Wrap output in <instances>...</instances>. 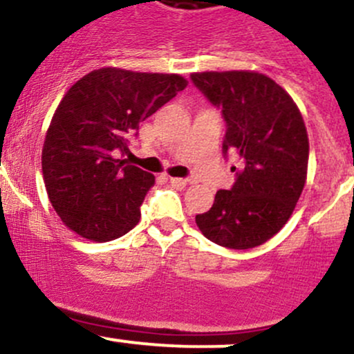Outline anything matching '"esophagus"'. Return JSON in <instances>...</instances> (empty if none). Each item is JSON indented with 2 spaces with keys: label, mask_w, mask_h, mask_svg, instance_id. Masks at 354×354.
Segmentation results:
<instances>
[{
  "label": "esophagus",
  "mask_w": 354,
  "mask_h": 354,
  "mask_svg": "<svg viewBox=\"0 0 354 354\" xmlns=\"http://www.w3.org/2000/svg\"><path fill=\"white\" fill-rule=\"evenodd\" d=\"M170 184L174 185V187H177V189H184L185 185L189 184L187 180H185V178H178V177H170Z\"/></svg>",
  "instance_id": "34e87169"
}]
</instances>
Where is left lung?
Listing matches in <instances>:
<instances>
[{
	"instance_id": "left-lung-1",
	"label": "left lung",
	"mask_w": 354,
	"mask_h": 354,
	"mask_svg": "<svg viewBox=\"0 0 354 354\" xmlns=\"http://www.w3.org/2000/svg\"><path fill=\"white\" fill-rule=\"evenodd\" d=\"M190 78L222 109V150L239 158V167H230L236 184L196 216L197 227L222 248H257L284 227L303 194L309 158L303 115L291 95L259 71H202Z\"/></svg>"
}]
</instances>
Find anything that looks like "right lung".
<instances>
[{
	"mask_svg": "<svg viewBox=\"0 0 354 354\" xmlns=\"http://www.w3.org/2000/svg\"><path fill=\"white\" fill-rule=\"evenodd\" d=\"M176 73L105 66L70 86L55 110L41 152L43 180L63 224L93 242L118 239L140 221L156 177L115 150L140 122L187 86Z\"/></svg>",
	"mask_w": 354,
	"mask_h": 354,
	"instance_id": "1",
	"label": "right lung"
}]
</instances>
